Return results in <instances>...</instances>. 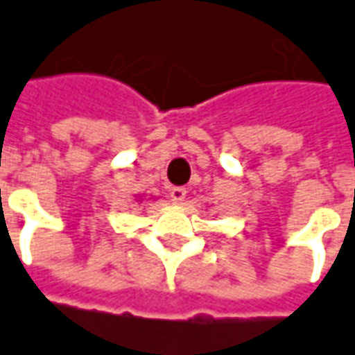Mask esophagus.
Wrapping results in <instances>:
<instances>
[{
    "label": "esophagus",
    "mask_w": 355,
    "mask_h": 355,
    "mask_svg": "<svg viewBox=\"0 0 355 355\" xmlns=\"http://www.w3.org/2000/svg\"><path fill=\"white\" fill-rule=\"evenodd\" d=\"M168 194H171V200H173L175 204H182V202H184V198H187V188L173 187Z\"/></svg>",
    "instance_id": "1"
}]
</instances>
